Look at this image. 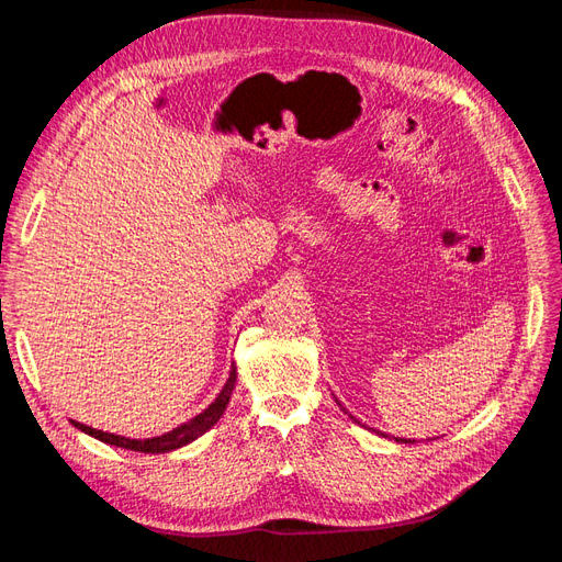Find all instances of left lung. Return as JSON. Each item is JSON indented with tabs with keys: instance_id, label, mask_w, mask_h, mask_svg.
Instances as JSON below:
<instances>
[{
	"instance_id": "obj_1",
	"label": "left lung",
	"mask_w": 562,
	"mask_h": 562,
	"mask_svg": "<svg viewBox=\"0 0 562 562\" xmlns=\"http://www.w3.org/2000/svg\"><path fill=\"white\" fill-rule=\"evenodd\" d=\"M335 401H337V398H335ZM337 405L342 407V403H339V401H337ZM342 411H345V407H342ZM345 413H347V411H345ZM351 419L356 422V417H351ZM378 434H380V431H378ZM382 436H384V434H382ZM396 440H401V443H415V440H405V438H396Z\"/></svg>"
}]
</instances>
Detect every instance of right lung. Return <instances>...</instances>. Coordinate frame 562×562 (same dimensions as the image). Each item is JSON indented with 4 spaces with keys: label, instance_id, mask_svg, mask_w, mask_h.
I'll list each match as a JSON object with an SVG mask.
<instances>
[{
    "label": "right lung",
    "instance_id": "1",
    "mask_svg": "<svg viewBox=\"0 0 562 562\" xmlns=\"http://www.w3.org/2000/svg\"><path fill=\"white\" fill-rule=\"evenodd\" d=\"M234 384H236V366H232L229 370V380L225 382L223 391H220L217 398L206 407V411L199 413L196 417H192L190 422L180 424V427H176L173 431L168 434H161V436H155V438H126V436H116V434H108V431H98L93 427H87V424H79L72 419V424L77 429H81L83 434H89L98 440H103V443H110V446H116V448H124V450H133V452H145V454H159V452H171V450H178L187 443H192V440H196L199 436L206 434L213 424L223 417L225 407L232 398V391H234Z\"/></svg>",
    "mask_w": 562,
    "mask_h": 562
}]
</instances>
